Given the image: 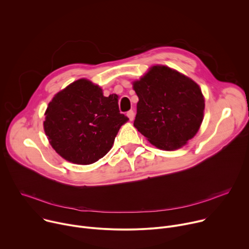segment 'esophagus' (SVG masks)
Masks as SVG:
<instances>
[{"mask_svg": "<svg viewBox=\"0 0 249 249\" xmlns=\"http://www.w3.org/2000/svg\"><path fill=\"white\" fill-rule=\"evenodd\" d=\"M127 116H128L129 119L132 121V120L134 119V117H135V112H134L133 110H129V111L127 112Z\"/></svg>", "mask_w": 249, "mask_h": 249, "instance_id": "34e87169", "label": "esophagus"}]
</instances>
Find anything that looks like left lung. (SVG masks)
<instances>
[{
    "mask_svg": "<svg viewBox=\"0 0 249 249\" xmlns=\"http://www.w3.org/2000/svg\"><path fill=\"white\" fill-rule=\"evenodd\" d=\"M139 101L134 126L159 149H179L198 132L205 100L199 86L165 66L133 84Z\"/></svg>",
    "mask_w": 249,
    "mask_h": 249,
    "instance_id": "1",
    "label": "left lung"
}]
</instances>
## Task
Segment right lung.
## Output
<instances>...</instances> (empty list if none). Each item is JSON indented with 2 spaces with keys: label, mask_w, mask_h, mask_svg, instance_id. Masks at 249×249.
<instances>
[{
  "label": "right lung",
  "mask_w": 249,
  "mask_h": 249,
  "mask_svg": "<svg viewBox=\"0 0 249 249\" xmlns=\"http://www.w3.org/2000/svg\"><path fill=\"white\" fill-rule=\"evenodd\" d=\"M129 120L120 113L118 96L82 79L58 92L48 104L44 131L65 160L90 164L111 149L120 127Z\"/></svg>",
  "instance_id": "add662e5"
}]
</instances>
